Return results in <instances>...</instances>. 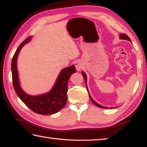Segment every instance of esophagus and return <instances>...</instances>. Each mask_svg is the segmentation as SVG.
Instances as JSON below:
<instances>
[{
    "mask_svg": "<svg viewBox=\"0 0 147 147\" xmlns=\"http://www.w3.org/2000/svg\"><path fill=\"white\" fill-rule=\"evenodd\" d=\"M75 66H76V68L77 71H80L83 67V64L81 61H77L75 63Z\"/></svg>",
    "mask_w": 147,
    "mask_h": 147,
    "instance_id": "esophagus-1",
    "label": "esophagus"
}]
</instances>
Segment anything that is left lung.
I'll return each instance as SVG.
<instances>
[{"label":"left lung","instance_id":"obj_1","mask_svg":"<svg viewBox=\"0 0 147 147\" xmlns=\"http://www.w3.org/2000/svg\"><path fill=\"white\" fill-rule=\"evenodd\" d=\"M120 38L121 40H128V41H131V39H130V38H129V37L128 36H127V34H120ZM82 75L83 76V77H84V81H85V83H86V88H87V84H86V82H87V77H86V74H84V72H83V71L82 72ZM87 90H88V93H89V96H90V99H91V102H92L94 104L96 105V106L100 107V108H104V109H106V108H107L106 107L103 106H101V105L98 104V103H96V102H95V100H93L92 98H91V95H90L89 91H88V88H87Z\"/></svg>","mask_w":147,"mask_h":147}]
</instances>
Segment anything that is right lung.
<instances>
[{"label": "right lung", "mask_w": 147, "mask_h": 147, "mask_svg": "<svg viewBox=\"0 0 147 147\" xmlns=\"http://www.w3.org/2000/svg\"><path fill=\"white\" fill-rule=\"evenodd\" d=\"M28 37L16 49L11 61L12 79L14 89L21 100L33 112L40 115H52L65 107L67 101L68 82L71 74L76 71L75 65L63 69L58 76L56 83L49 92L40 95L32 96L24 92L20 85L16 61L19 52L23 46L30 41Z\"/></svg>", "instance_id": "add662e5"}]
</instances>
